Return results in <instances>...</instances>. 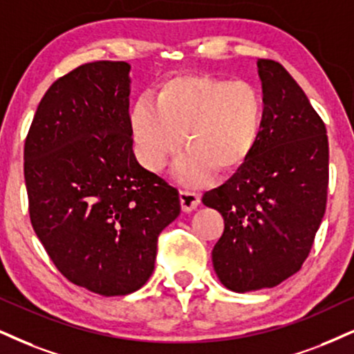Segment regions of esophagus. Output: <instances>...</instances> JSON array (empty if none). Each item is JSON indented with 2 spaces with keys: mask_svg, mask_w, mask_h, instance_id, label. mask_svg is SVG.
I'll list each match as a JSON object with an SVG mask.
<instances>
[{
  "mask_svg": "<svg viewBox=\"0 0 354 354\" xmlns=\"http://www.w3.org/2000/svg\"><path fill=\"white\" fill-rule=\"evenodd\" d=\"M178 197H180L182 210L187 212V213L192 212V210H195V208H197L198 203H200V195L195 194V192L180 190V194H178Z\"/></svg>",
  "mask_w": 354,
  "mask_h": 354,
  "instance_id": "obj_1",
  "label": "esophagus"
}]
</instances>
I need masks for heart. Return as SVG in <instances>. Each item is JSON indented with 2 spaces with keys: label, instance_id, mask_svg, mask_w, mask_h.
Wrapping results in <instances>:
<instances>
[{
  "label": "heart",
  "instance_id": "b5f03b06",
  "mask_svg": "<svg viewBox=\"0 0 354 354\" xmlns=\"http://www.w3.org/2000/svg\"><path fill=\"white\" fill-rule=\"evenodd\" d=\"M266 103L250 82L180 73L165 78L154 103L134 102L129 126L136 156L157 172L185 142L189 151L177 160L176 176L187 185H203L215 170L231 174L254 152L264 123Z\"/></svg>",
  "mask_w": 354,
  "mask_h": 354
}]
</instances>
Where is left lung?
<instances>
[{"instance_id": "obj_1", "label": "left lung", "mask_w": 354, "mask_h": 354, "mask_svg": "<svg viewBox=\"0 0 354 354\" xmlns=\"http://www.w3.org/2000/svg\"><path fill=\"white\" fill-rule=\"evenodd\" d=\"M266 103L248 162L202 202L223 215L212 251L221 283L234 292L274 287L310 254L328 195V136L307 95L276 60L259 59Z\"/></svg>"}]
</instances>
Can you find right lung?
<instances>
[{
  "instance_id": "1",
  "label": "right lung",
  "mask_w": 354,
  "mask_h": 354,
  "mask_svg": "<svg viewBox=\"0 0 354 354\" xmlns=\"http://www.w3.org/2000/svg\"><path fill=\"white\" fill-rule=\"evenodd\" d=\"M129 64L98 60L57 78L24 142L30 225L64 277L102 295L141 289L178 190L139 165Z\"/></svg>"
}]
</instances>
